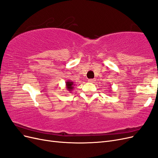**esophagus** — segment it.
<instances>
[{
	"instance_id": "1",
	"label": "esophagus",
	"mask_w": 158,
	"mask_h": 158,
	"mask_svg": "<svg viewBox=\"0 0 158 158\" xmlns=\"http://www.w3.org/2000/svg\"><path fill=\"white\" fill-rule=\"evenodd\" d=\"M95 81V79H89V80H88V82H91V83H94Z\"/></svg>"
}]
</instances>
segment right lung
I'll use <instances>...</instances> for the list:
<instances>
[{
	"label": "right lung",
	"mask_w": 158,
	"mask_h": 158,
	"mask_svg": "<svg viewBox=\"0 0 158 158\" xmlns=\"http://www.w3.org/2000/svg\"><path fill=\"white\" fill-rule=\"evenodd\" d=\"M74 82L71 80H67L66 82V88L70 93H71L72 90L74 89Z\"/></svg>",
	"instance_id": "right-lung-1"
}]
</instances>
